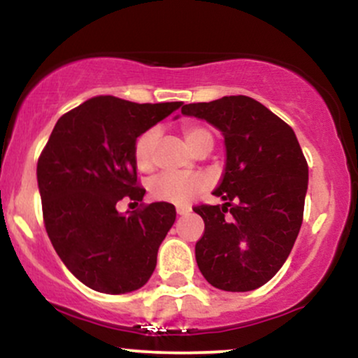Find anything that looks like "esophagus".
I'll return each mask as SVG.
<instances>
[{"instance_id": "34e87169", "label": "esophagus", "mask_w": 358, "mask_h": 358, "mask_svg": "<svg viewBox=\"0 0 358 358\" xmlns=\"http://www.w3.org/2000/svg\"><path fill=\"white\" fill-rule=\"evenodd\" d=\"M190 212H192V208L185 207V205H178V207H176V213H178V215H188Z\"/></svg>"}]
</instances>
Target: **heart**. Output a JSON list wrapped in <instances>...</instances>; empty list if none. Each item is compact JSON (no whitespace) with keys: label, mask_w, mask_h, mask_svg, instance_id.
<instances>
[{"label":"heart","mask_w":358,"mask_h":358,"mask_svg":"<svg viewBox=\"0 0 358 358\" xmlns=\"http://www.w3.org/2000/svg\"><path fill=\"white\" fill-rule=\"evenodd\" d=\"M183 134L187 143L193 151L202 150L205 146H213V136L210 131L202 124L188 122L183 126ZM159 143V129L150 127L143 131L136 138L133 146L134 166L141 173H150L155 168V155ZM207 185L203 175H187V173H162L151 180L150 193L155 200L170 202L176 205H185L192 202Z\"/></svg>","instance_id":"heart-1"}]
</instances>
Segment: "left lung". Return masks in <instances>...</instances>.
I'll return each instance as SVG.
<instances>
[{
	"instance_id": "obj_1",
	"label": "left lung",
	"mask_w": 358,
	"mask_h": 358,
	"mask_svg": "<svg viewBox=\"0 0 358 358\" xmlns=\"http://www.w3.org/2000/svg\"><path fill=\"white\" fill-rule=\"evenodd\" d=\"M182 114L215 126L227 156L213 190L224 203L193 208L205 222L195 245L200 273L219 289H256L281 269L301 227L308 163L296 134L248 96L185 104Z\"/></svg>"
}]
</instances>
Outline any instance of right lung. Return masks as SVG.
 <instances>
[{
    "mask_svg": "<svg viewBox=\"0 0 358 358\" xmlns=\"http://www.w3.org/2000/svg\"><path fill=\"white\" fill-rule=\"evenodd\" d=\"M182 104L97 96L53 127L36 165L45 229L62 262L90 289L131 293L153 274L175 207L155 202L129 215L116 207L122 199L141 202L146 193L133 159L136 138Z\"/></svg>",
    "mask_w": 358,
    "mask_h": 358,
    "instance_id": "obj_1",
    "label": "right lung"
}]
</instances>
